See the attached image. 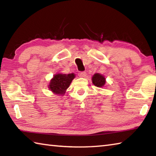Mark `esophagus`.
<instances>
[{
	"label": "esophagus",
	"instance_id": "34e87169",
	"mask_svg": "<svg viewBox=\"0 0 156 156\" xmlns=\"http://www.w3.org/2000/svg\"><path fill=\"white\" fill-rule=\"evenodd\" d=\"M78 76H80V77H85L87 76V73L85 72H80L78 73Z\"/></svg>",
	"mask_w": 156,
	"mask_h": 156
}]
</instances>
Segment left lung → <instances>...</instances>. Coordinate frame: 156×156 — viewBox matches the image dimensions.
I'll return each instance as SVG.
<instances>
[{"label":"left lung","mask_w":156,"mask_h":156,"mask_svg":"<svg viewBox=\"0 0 156 156\" xmlns=\"http://www.w3.org/2000/svg\"><path fill=\"white\" fill-rule=\"evenodd\" d=\"M92 82L95 86L98 87H103L106 83L105 78L102 75L95 73L92 78Z\"/></svg>","instance_id":"obj_1"}]
</instances>
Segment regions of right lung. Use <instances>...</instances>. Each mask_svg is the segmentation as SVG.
Instances as JSON below:
<instances>
[{
    "label": "right lung",
    "instance_id": "obj_1",
    "mask_svg": "<svg viewBox=\"0 0 156 156\" xmlns=\"http://www.w3.org/2000/svg\"><path fill=\"white\" fill-rule=\"evenodd\" d=\"M74 78L75 75L73 73L56 74L50 81L49 89L56 94L63 95Z\"/></svg>",
    "mask_w": 156,
    "mask_h": 156
}]
</instances>
